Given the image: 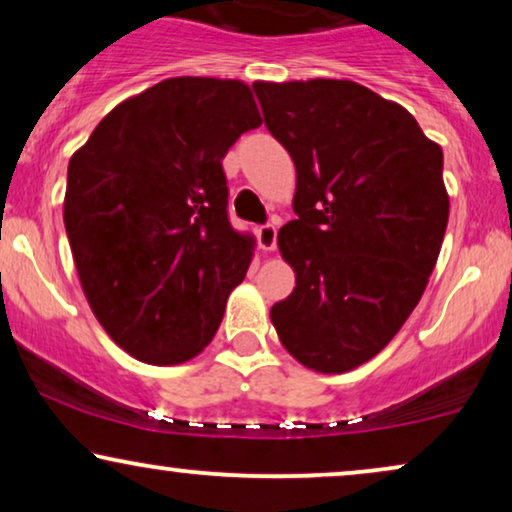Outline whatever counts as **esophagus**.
I'll return each instance as SVG.
<instances>
[{
    "label": "esophagus",
    "mask_w": 512,
    "mask_h": 512,
    "mask_svg": "<svg viewBox=\"0 0 512 512\" xmlns=\"http://www.w3.org/2000/svg\"><path fill=\"white\" fill-rule=\"evenodd\" d=\"M258 233V244H261L263 251H275L277 247V228L272 226V223H265L256 230Z\"/></svg>",
    "instance_id": "1"
}]
</instances>
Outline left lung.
Instances as JSON below:
<instances>
[{"label":"left lung","instance_id":"1","mask_svg":"<svg viewBox=\"0 0 512 512\" xmlns=\"http://www.w3.org/2000/svg\"><path fill=\"white\" fill-rule=\"evenodd\" d=\"M265 128L296 165L277 235L296 272L270 319L293 359L347 373L401 331L436 268L450 198L443 149L401 104L338 79L254 83Z\"/></svg>","mask_w":512,"mask_h":512}]
</instances>
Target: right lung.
Instances as JSON below:
<instances>
[{
	"label": "right lung",
	"instance_id": "add662e5",
	"mask_svg": "<svg viewBox=\"0 0 512 512\" xmlns=\"http://www.w3.org/2000/svg\"><path fill=\"white\" fill-rule=\"evenodd\" d=\"M261 125L247 83L174 76L102 118L67 170L65 228L109 338L153 366L198 356L247 275L221 160Z\"/></svg>",
	"mask_w": 512,
	"mask_h": 512
}]
</instances>
